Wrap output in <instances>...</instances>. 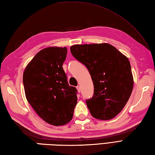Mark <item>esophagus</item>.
I'll list each match as a JSON object with an SVG mask.
<instances>
[{"instance_id": "34e87169", "label": "esophagus", "mask_w": 155, "mask_h": 155, "mask_svg": "<svg viewBox=\"0 0 155 155\" xmlns=\"http://www.w3.org/2000/svg\"><path fill=\"white\" fill-rule=\"evenodd\" d=\"M77 90H78V93H81V86H77Z\"/></svg>"}]
</instances>
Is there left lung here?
Segmentation results:
<instances>
[{
  "label": "left lung",
  "instance_id": "1",
  "mask_svg": "<svg viewBox=\"0 0 155 155\" xmlns=\"http://www.w3.org/2000/svg\"><path fill=\"white\" fill-rule=\"evenodd\" d=\"M72 56L86 66L94 84V94L86 100L92 116L110 120L123 109L133 88L130 63L127 57L107 43L75 45Z\"/></svg>",
  "mask_w": 155,
  "mask_h": 155
}]
</instances>
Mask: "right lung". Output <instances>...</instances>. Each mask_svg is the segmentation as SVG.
<instances>
[{"mask_svg": "<svg viewBox=\"0 0 155 155\" xmlns=\"http://www.w3.org/2000/svg\"><path fill=\"white\" fill-rule=\"evenodd\" d=\"M67 54L66 47L42 49L23 73L28 102L39 117L54 126L70 122L77 103V89L68 84L62 68Z\"/></svg>", "mask_w": 155, "mask_h": 155, "instance_id": "right-lung-1", "label": "right lung"}]
</instances>
